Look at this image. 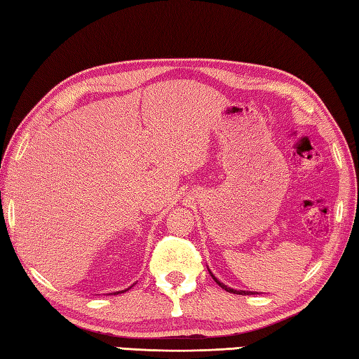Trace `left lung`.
Here are the masks:
<instances>
[{
  "label": "left lung",
  "mask_w": 359,
  "mask_h": 359,
  "mask_svg": "<svg viewBox=\"0 0 359 359\" xmlns=\"http://www.w3.org/2000/svg\"><path fill=\"white\" fill-rule=\"evenodd\" d=\"M213 276V275H212ZM213 280L215 281H217V284H219V287H222V289H224L226 292H230V293H236V294H255V293H257V292H245V290H233V289H230V287H227V285L226 284H222V283H219L218 280H217V278H215L213 276Z\"/></svg>",
  "instance_id": "left-lung-1"
}]
</instances>
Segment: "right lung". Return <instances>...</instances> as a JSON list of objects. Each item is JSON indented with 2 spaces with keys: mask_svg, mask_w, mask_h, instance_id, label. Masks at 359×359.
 Listing matches in <instances>:
<instances>
[{
  "mask_svg": "<svg viewBox=\"0 0 359 359\" xmlns=\"http://www.w3.org/2000/svg\"><path fill=\"white\" fill-rule=\"evenodd\" d=\"M129 289H130V287H129ZM129 289H126V290H129ZM126 290H121V292H116V294H118V293H124Z\"/></svg>",
  "mask_w": 359,
  "mask_h": 359,
  "instance_id": "obj_1",
  "label": "right lung"
}]
</instances>
